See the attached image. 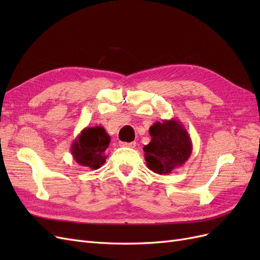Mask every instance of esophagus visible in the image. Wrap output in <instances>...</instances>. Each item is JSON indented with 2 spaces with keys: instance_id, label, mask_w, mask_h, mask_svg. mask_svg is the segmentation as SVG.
Segmentation results:
<instances>
[{
  "instance_id": "1",
  "label": "esophagus",
  "mask_w": 260,
  "mask_h": 260,
  "mask_svg": "<svg viewBox=\"0 0 260 260\" xmlns=\"http://www.w3.org/2000/svg\"><path fill=\"white\" fill-rule=\"evenodd\" d=\"M136 142H130V143H128V142H119V145L120 146H124V147H131V148H135L136 147Z\"/></svg>"
}]
</instances>
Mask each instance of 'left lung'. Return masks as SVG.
I'll list each match as a JSON object with an SVG mask.
<instances>
[{"label":"left lung","instance_id":"1","mask_svg":"<svg viewBox=\"0 0 260 260\" xmlns=\"http://www.w3.org/2000/svg\"><path fill=\"white\" fill-rule=\"evenodd\" d=\"M151 142L143 147L146 166L158 175H169L192 154V141L180 120L176 118L155 122L148 130Z\"/></svg>","mask_w":260,"mask_h":260}]
</instances>
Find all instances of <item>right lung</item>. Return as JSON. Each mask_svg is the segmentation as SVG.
Listing matches in <instances>:
<instances>
[{
  "label": "right lung",
  "mask_w": 260,
  "mask_h": 260,
  "mask_svg": "<svg viewBox=\"0 0 260 260\" xmlns=\"http://www.w3.org/2000/svg\"><path fill=\"white\" fill-rule=\"evenodd\" d=\"M111 137L103 127L84 128L70 146L74 159L83 167L99 169L106 161L107 149Z\"/></svg>",
  "instance_id": "obj_1"
}]
</instances>
